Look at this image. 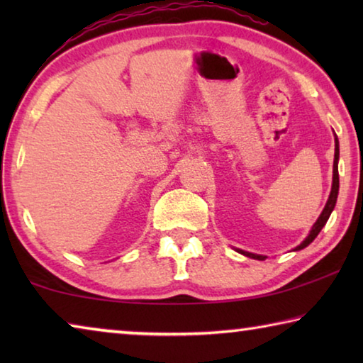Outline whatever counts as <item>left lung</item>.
I'll list each match as a JSON object with an SVG mask.
<instances>
[{
  "instance_id": "8db88e82",
  "label": "left lung",
  "mask_w": 363,
  "mask_h": 363,
  "mask_svg": "<svg viewBox=\"0 0 363 363\" xmlns=\"http://www.w3.org/2000/svg\"><path fill=\"white\" fill-rule=\"evenodd\" d=\"M337 160H340V143H337V138L335 136V162H333V184H331V192H330V196H328V201L327 205H325L323 211L320 216H318V219L315 220V224L312 225V229L309 232V235L306 237V240L298 245L296 248H294V251L298 250H303L306 248L307 245H311L312 242H314V238L318 235V232H320L323 229V225L327 224V220L330 218L331 211L335 210V205H336V199H337V190H340V174H337ZM238 253H242L245 256L248 257H253V259H259V261H264L266 259L267 256H261V255H255V253H248V251H243V250H237Z\"/></svg>"
}]
</instances>
